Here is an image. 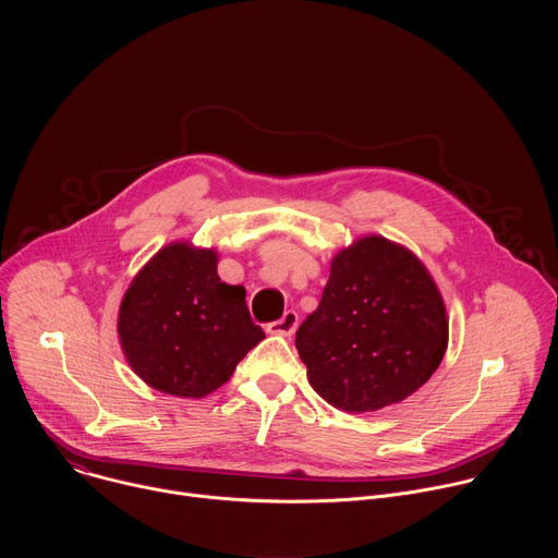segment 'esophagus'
Here are the masks:
<instances>
[{
    "label": "esophagus",
    "instance_id": "34e87169",
    "mask_svg": "<svg viewBox=\"0 0 558 558\" xmlns=\"http://www.w3.org/2000/svg\"><path fill=\"white\" fill-rule=\"evenodd\" d=\"M298 327V313L295 311H284V315L280 317V320L276 323H269L267 325V331L271 336H282V338H289Z\"/></svg>",
    "mask_w": 558,
    "mask_h": 558
}]
</instances>
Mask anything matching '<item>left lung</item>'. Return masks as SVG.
<instances>
[{
	"label": "left lung",
	"mask_w": 558,
	"mask_h": 558,
	"mask_svg": "<svg viewBox=\"0 0 558 558\" xmlns=\"http://www.w3.org/2000/svg\"><path fill=\"white\" fill-rule=\"evenodd\" d=\"M313 390L347 413L404 402L448 349L446 304L426 265L384 235L331 260L329 282L295 333Z\"/></svg>",
	"instance_id": "obj_1"
}]
</instances>
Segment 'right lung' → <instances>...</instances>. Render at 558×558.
<instances>
[{"instance_id": "obj_1", "label": "right lung", "mask_w": 558, "mask_h": 558, "mask_svg": "<svg viewBox=\"0 0 558 558\" xmlns=\"http://www.w3.org/2000/svg\"><path fill=\"white\" fill-rule=\"evenodd\" d=\"M218 252L174 241L132 278L117 333L130 368L151 388L198 400L222 386L263 338L243 284L218 276Z\"/></svg>"}]
</instances>
